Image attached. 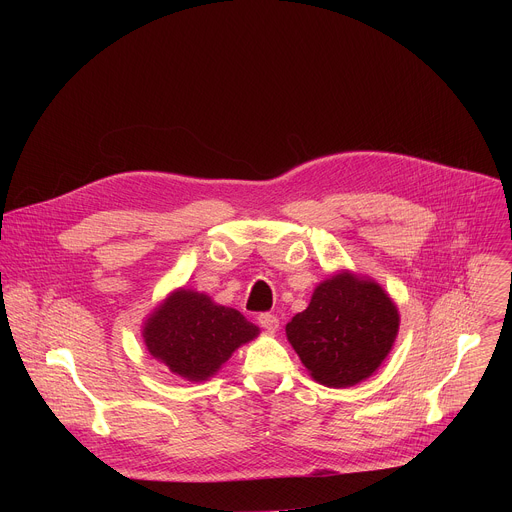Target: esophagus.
Masks as SVG:
<instances>
[{
    "label": "esophagus",
    "mask_w": 512,
    "mask_h": 512,
    "mask_svg": "<svg viewBox=\"0 0 512 512\" xmlns=\"http://www.w3.org/2000/svg\"><path fill=\"white\" fill-rule=\"evenodd\" d=\"M257 322H259V326H261L263 330H267V332H275V330L279 328V318L273 316V314H261V316L257 318Z\"/></svg>",
    "instance_id": "obj_1"
}]
</instances>
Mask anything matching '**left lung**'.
Here are the masks:
<instances>
[{
  "label": "left lung",
  "mask_w": 512,
  "mask_h": 512,
  "mask_svg": "<svg viewBox=\"0 0 512 512\" xmlns=\"http://www.w3.org/2000/svg\"><path fill=\"white\" fill-rule=\"evenodd\" d=\"M399 332V312L373 279L340 271L322 281L310 306L285 326L314 381L344 389L369 379Z\"/></svg>",
  "instance_id": "1"
}]
</instances>
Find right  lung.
Here are the masks:
<instances>
[{
  "instance_id": "add662e5",
  "label": "right lung",
  "mask_w": 512,
  "mask_h": 512,
  "mask_svg": "<svg viewBox=\"0 0 512 512\" xmlns=\"http://www.w3.org/2000/svg\"><path fill=\"white\" fill-rule=\"evenodd\" d=\"M257 334L259 328L241 312L184 287L172 291L143 326L148 352L172 373L196 383L212 377Z\"/></svg>"
}]
</instances>
